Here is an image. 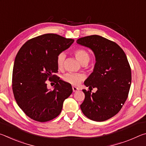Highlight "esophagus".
I'll list each match as a JSON object with an SVG mask.
<instances>
[{
    "instance_id": "34e87169",
    "label": "esophagus",
    "mask_w": 146,
    "mask_h": 146,
    "mask_svg": "<svg viewBox=\"0 0 146 146\" xmlns=\"http://www.w3.org/2000/svg\"><path fill=\"white\" fill-rule=\"evenodd\" d=\"M72 89H73V92H76V91H78V88H77L76 87H75V86H73Z\"/></svg>"
}]
</instances>
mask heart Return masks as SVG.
Masks as SVG:
<instances>
[{
  "label": "heart",
  "mask_w": 146,
  "mask_h": 146,
  "mask_svg": "<svg viewBox=\"0 0 146 146\" xmlns=\"http://www.w3.org/2000/svg\"><path fill=\"white\" fill-rule=\"evenodd\" d=\"M75 55L76 58L82 64L88 63L90 60V56L87 51L84 49H77L75 51ZM66 55L64 53H59L56 57V65L58 68H61L63 66L64 62L65 60ZM85 76L81 73H68L63 76V79L65 82L73 86H76L81 81L84 79Z\"/></svg>",
  "instance_id": "obj_1"
}]
</instances>
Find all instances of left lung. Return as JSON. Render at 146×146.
Returning a JSON list of instances; mask_svg holds the SVG:
<instances>
[{"label":"left lung","mask_w":146,"mask_h":146,"mask_svg":"<svg viewBox=\"0 0 146 146\" xmlns=\"http://www.w3.org/2000/svg\"><path fill=\"white\" fill-rule=\"evenodd\" d=\"M76 43L91 49L95 56L93 72L84 81L90 91L82 90L85 98L80 109L90 119L103 122L120 111L131 83V71L124 51L113 41L99 35L78 38ZM98 91L91 93L90 88Z\"/></svg>","instance_id":"obj_1"}]
</instances>
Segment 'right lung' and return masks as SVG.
<instances>
[{
  "label": "right lung",
  "mask_w": 146,
  "mask_h": 146,
  "mask_svg": "<svg viewBox=\"0 0 146 146\" xmlns=\"http://www.w3.org/2000/svg\"><path fill=\"white\" fill-rule=\"evenodd\" d=\"M73 42L56 34H44L27 41L17 54L12 76L13 95L19 108L31 119L44 122L56 118L64 100L72 93L70 84L53 74L58 72V55ZM48 78H55L53 90L46 88Z\"/></svg>",
  "instance_id": "add662e5"
}]
</instances>
